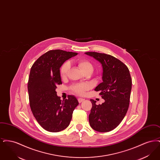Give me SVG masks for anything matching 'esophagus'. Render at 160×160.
Segmentation results:
<instances>
[{
  "mask_svg": "<svg viewBox=\"0 0 160 160\" xmlns=\"http://www.w3.org/2000/svg\"><path fill=\"white\" fill-rule=\"evenodd\" d=\"M84 100V99H83V98H78V101L79 103H81V102H82Z\"/></svg>",
  "mask_w": 160,
  "mask_h": 160,
  "instance_id": "1",
  "label": "esophagus"
}]
</instances>
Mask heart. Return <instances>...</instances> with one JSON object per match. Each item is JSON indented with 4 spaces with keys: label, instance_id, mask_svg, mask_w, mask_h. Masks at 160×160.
<instances>
[{
    "label": "heart",
    "instance_id": "b5f03b06",
    "mask_svg": "<svg viewBox=\"0 0 160 160\" xmlns=\"http://www.w3.org/2000/svg\"><path fill=\"white\" fill-rule=\"evenodd\" d=\"M78 67L84 73L88 71H93V67L91 62L86 59H81L77 62ZM70 68L69 63L67 62L64 63L61 67L60 74L63 78H65L68 74L69 70ZM70 89L74 92L79 95H83L84 92L89 89V86L87 84H75L71 86Z\"/></svg>",
    "mask_w": 160,
    "mask_h": 160
}]
</instances>
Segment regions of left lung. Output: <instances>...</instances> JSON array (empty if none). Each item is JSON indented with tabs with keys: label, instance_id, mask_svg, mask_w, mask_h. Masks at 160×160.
Instances as JSON below:
<instances>
[{
	"label": "left lung",
	"instance_id": "8db88e82",
	"mask_svg": "<svg viewBox=\"0 0 160 160\" xmlns=\"http://www.w3.org/2000/svg\"><path fill=\"white\" fill-rule=\"evenodd\" d=\"M101 63L102 82L95 88L105 100L97 105L91 99L92 107L89 121L92 129L108 132L116 128L125 116L129 107L132 80L128 67L113 56L97 52H86Z\"/></svg>",
	"mask_w": 160,
	"mask_h": 160
}]
</instances>
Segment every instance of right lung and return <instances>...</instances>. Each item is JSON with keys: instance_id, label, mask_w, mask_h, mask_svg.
Wrapping results in <instances>:
<instances>
[{"instance_id": "obj_1", "label": "right lung", "mask_w": 160, "mask_h": 160, "mask_svg": "<svg viewBox=\"0 0 160 160\" xmlns=\"http://www.w3.org/2000/svg\"><path fill=\"white\" fill-rule=\"evenodd\" d=\"M77 54L50 50L39 57L31 68L28 85L31 110L38 123L49 132L67 128L78 104L74 95L62 101L56 92L57 86L62 83L61 66Z\"/></svg>"}]
</instances>
